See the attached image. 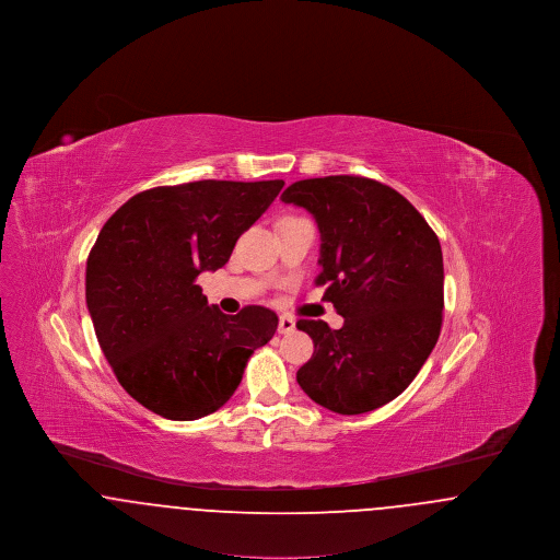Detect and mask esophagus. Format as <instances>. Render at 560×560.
Instances as JSON below:
<instances>
[{
	"instance_id": "esophagus-1",
	"label": "esophagus",
	"mask_w": 560,
	"mask_h": 560,
	"mask_svg": "<svg viewBox=\"0 0 560 560\" xmlns=\"http://www.w3.org/2000/svg\"><path fill=\"white\" fill-rule=\"evenodd\" d=\"M293 329H295V320L292 317L279 319V334H292Z\"/></svg>"
}]
</instances>
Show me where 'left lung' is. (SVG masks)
Wrapping results in <instances>:
<instances>
[{
  "label": "left lung",
  "mask_w": 560,
  "mask_h": 560,
  "mask_svg": "<svg viewBox=\"0 0 560 560\" xmlns=\"http://www.w3.org/2000/svg\"><path fill=\"white\" fill-rule=\"evenodd\" d=\"M313 213L320 233L317 285L345 317L340 329L300 319L315 352L295 380L320 407L373 411L413 382L443 323V254L434 231L395 188L363 176L298 180L281 195Z\"/></svg>",
  "instance_id": "8db88e82"
}]
</instances>
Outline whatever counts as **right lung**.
<instances>
[{"instance_id": "1", "label": "right lung", "mask_w": 560, "mask_h": 560, "mask_svg": "<svg viewBox=\"0 0 560 560\" xmlns=\"http://www.w3.org/2000/svg\"><path fill=\"white\" fill-rule=\"evenodd\" d=\"M283 180H199L142 190L113 213L85 267L98 345L124 390L167 420H199L240 386L247 359L277 331V315H224L195 283L224 267Z\"/></svg>"}]
</instances>
